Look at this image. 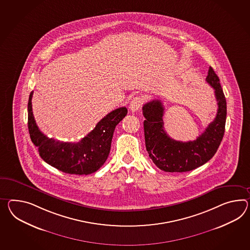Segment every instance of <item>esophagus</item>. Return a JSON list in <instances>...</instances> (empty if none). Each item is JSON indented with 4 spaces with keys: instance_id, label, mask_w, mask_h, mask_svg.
<instances>
[{
    "instance_id": "1",
    "label": "esophagus",
    "mask_w": 250,
    "mask_h": 250,
    "mask_svg": "<svg viewBox=\"0 0 250 250\" xmlns=\"http://www.w3.org/2000/svg\"><path fill=\"white\" fill-rule=\"evenodd\" d=\"M142 104H143V98L140 97H135L130 102L129 110L132 112H135V111L140 109Z\"/></svg>"
}]
</instances>
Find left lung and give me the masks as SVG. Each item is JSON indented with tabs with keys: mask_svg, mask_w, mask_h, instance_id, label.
Listing matches in <instances>:
<instances>
[{
	"mask_svg": "<svg viewBox=\"0 0 250 250\" xmlns=\"http://www.w3.org/2000/svg\"><path fill=\"white\" fill-rule=\"evenodd\" d=\"M207 83L215 89L218 112L213 122L194 141L181 142L165 132L163 116L165 108L161 100L154 99L143 106L146 146L149 157L159 169L168 172H184L206 164L217 152L225 132L227 103L219 77L209 67Z\"/></svg>",
	"mask_w": 250,
	"mask_h": 250,
	"instance_id": "8db88e82",
	"label": "left lung"
}]
</instances>
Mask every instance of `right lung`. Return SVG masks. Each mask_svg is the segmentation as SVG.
<instances>
[{
	"mask_svg": "<svg viewBox=\"0 0 250 250\" xmlns=\"http://www.w3.org/2000/svg\"><path fill=\"white\" fill-rule=\"evenodd\" d=\"M32 95L33 91L28 102V128L43 161L68 174L87 175L97 171L108 157L115 128L126 116V107L110 112L79 143H65L49 138L40 131L32 113Z\"/></svg>",
	"mask_w": 250,
	"mask_h": 250,
	"instance_id": "right-lung-1",
	"label": "right lung"
}]
</instances>
